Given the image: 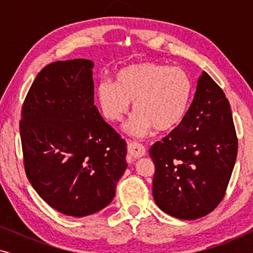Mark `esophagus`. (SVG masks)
Returning a JSON list of instances; mask_svg holds the SVG:
<instances>
[{
	"instance_id": "esophagus-1",
	"label": "esophagus",
	"mask_w": 253,
	"mask_h": 253,
	"mask_svg": "<svg viewBox=\"0 0 253 253\" xmlns=\"http://www.w3.org/2000/svg\"><path fill=\"white\" fill-rule=\"evenodd\" d=\"M127 152L133 159H139L146 154V148L137 141H127Z\"/></svg>"
}]
</instances>
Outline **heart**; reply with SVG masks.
<instances>
[{
    "label": "heart",
    "mask_w": 253,
    "mask_h": 253,
    "mask_svg": "<svg viewBox=\"0 0 253 253\" xmlns=\"http://www.w3.org/2000/svg\"><path fill=\"white\" fill-rule=\"evenodd\" d=\"M192 95L189 76L179 68L154 62H143L123 68L116 74L115 84L99 83L96 99L102 115L110 122H121L129 112L136 113L127 131L137 137L178 126L188 112Z\"/></svg>",
    "instance_id": "b5f03b06"
}]
</instances>
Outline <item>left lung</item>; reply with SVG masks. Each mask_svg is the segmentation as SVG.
I'll use <instances>...</instances> for the list:
<instances>
[{
    "label": "left lung",
    "mask_w": 253,
    "mask_h": 253,
    "mask_svg": "<svg viewBox=\"0 0 253 253\" xmlns=\"http://www.w3.org/2000/svg\"><path fill=\"white\" fill-rule=\"evenodd\" d=\"M237 148L229 101L203 71L184 119L150 148L155 204L177 219L207 215L226 195Z\"/></svg>",
    "instance_id": "obj_1"
}]
</instances>
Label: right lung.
Listing matches in <instances>:
<instances>
[{
    "mask_svg": "<svg viewBox=\"0 0 253 253\" xmlns=\"http://www.w3.org/2000/svg\"><path fill=\"white\" fill-rule=\"evenodd\" d=\"M93 62L57 61L27 92L19 122L24 168L48 205L69 216L102 210L126 168V143L94 106Z\"/></svg>",
    "mask_w": 253,
    "mask_h": 253,
    "instance_id": "1",
    "label": "right lung"
}]
</instances>
